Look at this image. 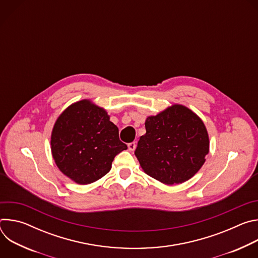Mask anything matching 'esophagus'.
Returning a JSON list of instances; mask_svg holds the SVG:
<instances>
[{
    "label": "esophagus",
    "instance_id": "esophagus-1",
    "mask_svg": "<svg viewBox=\"0 0 258 258\" xmlns=\"http://www.w3.org/2000/svg\"><path fill=\"white\" fill-rule=\"evenodd\" d=\"M136 142H132V143H130L128 145H127V147H128V150L130 151H134L135 149H136Z\"/></svg>",
    "mask_w": 258,
    "mask_h": 258
}]
</instances>
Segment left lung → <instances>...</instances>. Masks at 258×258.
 I'll use <instances>...</instances> for the list:
<instances>
[{
  "label": "left lung",
  "mask_w": 258,
  "mask_h": 258,
  "mask_svg": "<svg viewBox=\"0 0 258 258\" xmlns=\"http://www.w3.org/2000/svg\"><path fill=\"white\" fill-rule=\"evenodd\" d=\"M146 134L135 151L141 167L165 183H181L194 176L209 152L202 119L188 107L174 104L145 122Z\"/></svg>",
  "instance_id": "8db88e82"
}]
</instances>
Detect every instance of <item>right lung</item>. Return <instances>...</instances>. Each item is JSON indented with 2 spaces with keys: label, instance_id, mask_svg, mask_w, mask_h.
<instances>
[{
  "label": "right lung",
  "instance_id": "add662e5",
  "mask_svg": "<svg viewBox=\"0 0 258 258\" xmlns=\"http://www.w3.org/2000/svg\"><path fill=\"white\" fill-rule=\"evenodd\" d=\"M126 149L106 110L87 99L68 106L57 118L51 135L56 165L80 185L107 174L114 157Z\"/></svg>",
  "mask_w": 258,
  "mask_h": 258
}]
</instances>
